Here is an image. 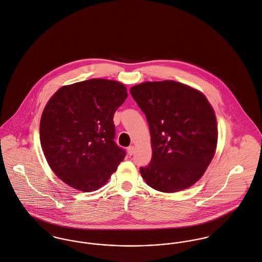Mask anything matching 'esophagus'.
Returning <instances> with one entry per match:
<instances>
[{"instance_id": "esophagus-1", "label": "esophagus", "mask_w": 262, "mask_h": 262, "mask_svg": "<svg viewBox=\"0 0 262 262\" xmlns=\"http://www.w3.org/2000/svg\"><path fill=\"white\" fill-rule=\"evenodd\" d=\"M134 151H135L134 146H129V147L127 148V153H128L129 156H132V155L134 154Z\"/></svg>"}]
</instances>
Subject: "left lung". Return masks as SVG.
<instances>
[{
	"instance_id": "obj_1",
	"label": "left lung",
	"mask_w": 262,
	"mask_h": 262,
	"mask_svg": "<svg viewBox=\"0 0 262 262\" xmlns=\"http://www.w3.org/2000/svg\"><path fill=\"white\" fill-rule=\"evenodd\" d=\"M130 93L149 124L151 162L140 167L155 190L177 192L197 182L210 164L217 145L214 110L196 89L175 81L144 82Z\"/></svg>"
}]
</instances>
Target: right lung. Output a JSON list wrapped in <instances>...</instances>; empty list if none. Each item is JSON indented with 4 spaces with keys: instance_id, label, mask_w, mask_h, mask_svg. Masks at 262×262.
<instances>
[{
    "instance_id": "obj_1",
    "label": "right lung",
    "mask_w": 262,
    "mask_h": 262,
    "mask_svg": "<svg viewBox=\"0 0 262 262\" xmlns=\"http://www.w3.org/2000/svg\"><path fill=\"white\" fill-rule=\"evenodd\" d=\"M116 81L91 79L60 88L43 111L40 140L49 166L66 184L91 192L107 183L126 152L114 114L127 98Z\"/></svg>"
}]
</instances>
